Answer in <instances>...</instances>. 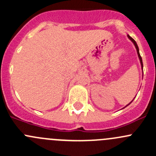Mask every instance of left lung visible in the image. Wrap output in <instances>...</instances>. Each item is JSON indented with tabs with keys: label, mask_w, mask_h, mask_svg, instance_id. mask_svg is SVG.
<instances>
[{
	"label": "left lung",
	"mask_w": 156,
	"mask_h": 156,
	"mask_svg": "<svg viewBox=\"0 0 156 156\" xmlns=\"http://www.w3.org/2000/svg\"><path fill=\"white\" fill-rule=\"evenodd\" d=\"M127 37H128V38L130 39V41H131L132 42H133V44H134V46H135V48H136V52H137V54H138V57H139V59H140V64H141V67H142V69H143V68H144V65H143V61H142V57H141L140 56V52H139V48H138V46H137V44H136V41H135L134 40H133V38H132L131 37H130V35H128V34H127ZM133 100H134V99H133ZM133 100H132V101H133ZM132 101L130 102V103H129V104H127L126 106H128V105H130V103H132ZM126 106H125V107H126Z\"/></svg>",
	"instance_id": "left-lung-1"
}]
</instances>
